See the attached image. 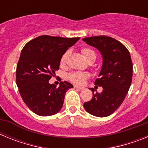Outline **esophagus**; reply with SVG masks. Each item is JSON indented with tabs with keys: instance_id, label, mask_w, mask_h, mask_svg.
I'll return each mask as SVG.
<instances>
[{
	"instance_id": "1",
	"label": "esophagus",
	"mask_w": 148,
	"mask_h": 148,
	"mask_svg": "<svg viewBox=\"0 0 148 148\" xmlns=\"http://www.w3.org/2000/svg\"><path fill=\"white\" fill-rule=\"evenodd\" d=\"M74 88H75V89H78V90H83V89H84V87H78V86H76V85H75V86H74Z\"/></svg>"
}]
</instances>
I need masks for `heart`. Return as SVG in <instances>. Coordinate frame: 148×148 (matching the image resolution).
Segmentation results:
<instances>
[{"label": "heart", "mask_w": 148, "mask_h": 148, "mask_svg": "<svg viewBox=\"0 0 148 148\" xmlns=\"http://www.w3.org/2000/svg\"><path fill=\"white\" fill-rule=\"evenodd\" d=\"M82 53L84 56V57L86 58V60H87L90 57H92V56H95V52L92 49L87 47L82 48ZM67 56L68 51L65 52L62 55L61 58V61H60L61 64H64L66 60V58H67ZM67 77L73 83L78 84H82L84 82H85L86 79L90 77V74L88 73H86V72H72V73L68 74Z\"/></svg>", "instance_id": "1"}]
</instances>
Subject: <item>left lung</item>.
Here are the masks:
<instances>
[{
	"label": "left lung",
	"instance_id": "left-lung-1",
	"mask_svg": "<svg viewBox=\"0 0 148 148\" xmlns=\"http://www.w3.org/2000/svg\"><path fill=\"white\" fill-rule=\"evenodd\" d=\"M83 40L99 49L103 59L99 78L95 81V85L102 87V92L90 88L93 96L84 104V108L91 115L106 117L119 108L130 89L133 76L131 57L125 45L113 38L100 35L84 38Z\"/></svg>",
	"mask_w": 148,
	"mask_h": 148
}]
</instances>
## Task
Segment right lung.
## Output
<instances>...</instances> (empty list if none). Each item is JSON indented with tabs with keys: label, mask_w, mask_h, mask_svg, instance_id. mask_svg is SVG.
<instances>
[{
	"label": "right lung",
	"mask_w": 148,
	"mask_h": 148,
	"mask_svg": "<svg viewBox=\"0 0 148 148\" xmlns=\"http://www.w3.org/2000/svg\"><path fill=\"white\" fill-rule=\"evenodd\" d=\"M80 38L41 35L22 49L16 69V84L22 99L35 114L52 116L62 108L65 93L73 86L61 82L58 87L49 81L59 69L62 55Z\"/></svg>",
	"instance_id": "add662e5"
}]
</instances>
